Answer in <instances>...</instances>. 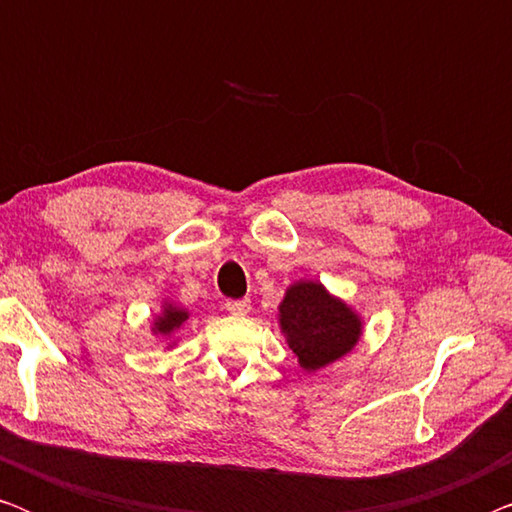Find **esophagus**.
Returning <instances> with one entry per match:
<instances>
[{"label":"esophagus","mask_w":512,"mask_h":512,"mask_svg":"<svg viewBox=\"0 0 512 512\" xmlns=\"http://www.w3.org/2000/svg\"><path fill=\"white\" fill-rule=\"evenodd\" d=\"M226 310L230 314H247L251 310L249 298H237V300H226Z\"/></svg>","instance_id":"esophagus-1"}]
</instances>
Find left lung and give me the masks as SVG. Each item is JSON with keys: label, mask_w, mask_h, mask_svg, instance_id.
Returning <instances> with one entry per match:
<instances>
[{"label": "left lung", "mask_w": 512, "mask_h": 512, "mask_svg": "<svg viewBox=\"0 0 512 512\" xmlns=\"http://www.w3.org/2000/svg\"><path fill=\"white\" fill-rule=\"evenodd\" d=\"M286 342L305 370H319L345 356L361 335V321L317 282H298L279 305Z\"/></svg>", "instance_id": "left-lung-1"}]
</instances>
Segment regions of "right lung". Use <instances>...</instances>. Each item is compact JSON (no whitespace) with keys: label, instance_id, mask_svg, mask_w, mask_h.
Returning a JSON list of instances; mask_svg holds the SVG:
<instances>
[{"label":"right lung","instance_id":"obj_1","mask_svg":"<svg viewBox=\"0 0 512 512\" xmlns=\"http://www.w3.org/2000/svg\"><path fill=\"white\" fill-rule=\"evenodd\" d=\"M186 319H188V312L177 310V307L167 305L165 312H163V317H160V319L156 321V328H153V331L167 335V333H172L174 328H179L181 324H184Z\"/></svg>","mask_w":512,"mask_h":512}]
</instances>
